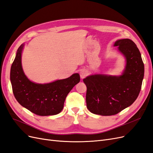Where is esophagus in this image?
<instances>
[{"label": "esophagus", "mask_w": 153, "mask_h": 153, "mask_svg": "<svg viewBox=\"0 0 153 153\" xmlns=\"http://www.w3.org/2000/svg\"><path fill=\"white\" fill-rule=\"evenodd\" d=\"M88 75V72L85 70V69H82L80 72V75L81 78H85Z\"/></svg>", "instance_id": "esophagus-1"}]
</instances>
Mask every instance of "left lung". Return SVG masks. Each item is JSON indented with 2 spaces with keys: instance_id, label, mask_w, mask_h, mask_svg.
<instances>
[{
  "instance_id": "left-lung-1",
  "label": "left lung",
  "mask_w": 153,
  "mask_h": 153,
  "mask_svg": "<svg viewBox=\"0 0 153 153\" xmlns=\"http://www.w3.org/2000/svg\"><path fill=\"white\" fill-rule=\"evenodd\" d=\"M114 46L126 57L123 75H95L84 78L87 86V108L92 114L113 115L133 103L140 93L144 65L137 45L129 39L117 40Z\"/></svg>"
}]
</instances>
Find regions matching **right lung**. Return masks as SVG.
<instances>
[{
	"label": "right lung",
	"instance_id": "right-lung-1",
	"mask_svg": "<svg viewBox=\"0 0 153 153\" xmlns=\"http://www.w3.org/2000/svg\"><path fill=\"white\" fill-rule=\"evenodd\" d=\"M24 45L18 48L11 65L10 80L13 92L22 106L41 116L56 115L62 111L64 101L73 87L80 80L75 73L66 79L50 84H39L30 81L23 71L22 52Z\"/></svg>",
	"mask_w": 153,
	"mask_h": 153
}]
</instances>
